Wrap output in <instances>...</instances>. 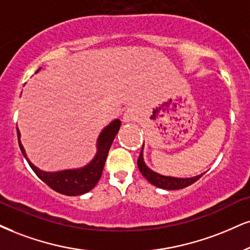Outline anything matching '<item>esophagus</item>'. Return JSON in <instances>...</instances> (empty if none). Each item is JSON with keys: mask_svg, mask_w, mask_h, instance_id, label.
<instances>
[{"mask_svg": "<svg viewBox=\"0 0 250 250\" xmlns=\"http://www.w3.org/2000/svg\"><path fill=\"white\" fill-rule=\"evenodd\" d=\"M138 117H139V112H138V110L135 109V107H130V109L125 111L124 116H123V120H124L125 123L134 122V120L138 119Z\"/></svg>", "mask_w": 250, "mask_h": 250, "instance_id": "1", "label": "esophagus"}]
</instances>
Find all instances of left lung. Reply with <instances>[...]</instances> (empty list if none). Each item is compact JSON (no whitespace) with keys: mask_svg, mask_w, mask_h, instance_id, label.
<instances>
[{"mask_svg":"<svg viewBox=\"0 0 250 250\" xmlns=\"http://www.w3.org/2000/svg\"><path fill=\"white\" fill-rule=\"evenodd\" d=\"M143 148H144V145H143ZM143 148H141L140 156L139 159H138V167H139V170L141 174H143V176L146 178L150 184H153V186L161 188V189H166V190H178V189H183V188L191 186V184H193L196 181H198L199 178L203 176V174H200L198 176H195V177L180 178V177L163 176V175H160L158 172L153 171L152 169H149L146 166V163L144 161Z\"/></svg>","mask_w":250,"mask_h":250,"instance_id":"obj_1","label":"left lung"}]
</instances>
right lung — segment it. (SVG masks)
<instances>
[{
  "instance_id": "1",
  "label": "right lung",
  "mask_w": 250,
  "mask_h": 250,
  "mask_svg": "<svg viewBox=\"0 0 250 250\" xmlns=\"http://www.w3.org/2000/svg\"><path fill=\"white\" fill-rule=\"evenodd\" d=\"M40 69V68H39ZM38 69V70H39ZM120 128V120L115 119L111 122L106 127L103 128L101 132L100 137L97 139V153L95 158L88 163L87 166L78 169H67V170L61 171H44L40 170L36 166H33L29 159H27L25 149L23 145L21 144V133L17 128V137L20 148L23 153L24 158L26 159L27 163L32 170L36 172L42 182H45L51 189H53L57 192L62 193L66 196H80L83 193H87L91 189H94L97 182L100 181L103 172L105 160L107 158V153L112 145V141L115 139L116 134L118 133Z\"/></svg>"
}]
</instances>
